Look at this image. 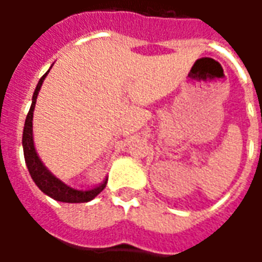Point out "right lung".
I'll return each instance as SVG.
<instances>
[{
  "instance_id": "obj_1",
  "label": "right lung",
  "mask_w": 262,
  "mask_h": 262,
  "mask_svg": "<svg viewBox=\"0 0 262 262\" xmlns=\"http://www.w3.org/2000/svg\"><path fill=\"white\" fill-rule=\"evenodd\" d=\"M49 71L37 82L36 90H35L33 97H32L31 109L28 112L25 126H24L22 147H24L26 167H28L32 180L35 181L37 188L43 193H46L48 196L53 198V199L59 201V202L66 203L90 202V201H92L94 198L97 196L98 193L102 192L103 188L106 185L108 178H105L99 185H95V187L90 188V189H77V188L70 187V185L64 184L61 180H59L57 177L48 170V167L43 164V161L40 160L36 148H35V143H33V125H32V122H33V111H35V105H36L37 94L40 91V86H42L46 75L49 74Z\"/></svg>"
}]
</instances>
